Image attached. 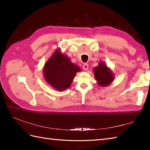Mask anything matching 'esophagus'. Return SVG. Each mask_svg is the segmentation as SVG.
I'll return each mask as SVG.
<instances>
[{"mask_svg":"<svg viewBox=\"0 0 150 150\" xmlns=\"http://www.w3.org/2000/svg\"><path fill=\"white\" fill-rule=\"evenodd\" d=\"M83 69L85 70V71H87L88 69V64L87 63H84L83 64Z\"/></svg>","mask_w":150,"mask_h":150,"instance_id":"obj_1","label":"esophagus"}]
</instances>
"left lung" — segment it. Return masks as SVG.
<instances>
[{"instance_id": "obj_1", "label": "left lung", "mask_w": 150, "mask_h": 150, "mask_svg": "<svg viewBox=\"0 0 150 150\" xmlns=\"http://www.w3.org/2000/svg\"><path fill=\"white\" fill-rule=\"evenodd\" d=\"M93 71L98 84L103 86L110 84L113 80V73L103 62H100L98 66L94 68Z\"/></svg>"}]
</instances>
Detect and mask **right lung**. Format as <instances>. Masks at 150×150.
Listing matches in <instances>:
<instances>
[{"label": "right lung", "instance_id": "1", "mask_svg": "<svg viewBox=\"0 0 150 150\" xmlns=\"http://www.w3.org/2000/svg\"><path fill=\"white\" fill-rule=\"evenodd\" d=\"M81 68L70 61L66 56L57 50L44 66V76L47 83L59 91L70 86L76 73Z\"/></svg>", "mask_w": 150, "mask_h": 150}]
</instances>
